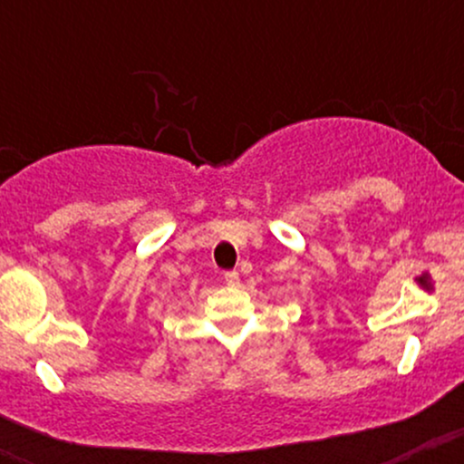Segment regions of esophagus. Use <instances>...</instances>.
<instances>
[{
  "label": "esophagus",
  "mask_w": 464,
  "mask_h": 464,
  "mask_svg": "<svg viewBox=\"0 0 464 464\" xmlns=\"http://www.w3.org/2000/svg\"><path fill=\"white\" fill-rule=\"evenodd\" d=\"M225 281L228 285H237L239 284V273H236V270H227Z\"/></svg>",
  "instance_id": "34e87169"
}]
</instances>
